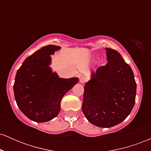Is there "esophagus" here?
<instances>
[{"mask_svg":"<svg viewBox=\"0 0 151 151\" xmlns=\"http://www.w3.org/2000/svg\"><path fill=\"white\" fill-rule=\"evenodd\" d=\"M86 81V78L85 77H81L79 78V81L80 83H84Z\"/></svg>","mask_w":151,"mask_h":151,"instance_id":"obj_1","label":"esophagus"}]
</instances>
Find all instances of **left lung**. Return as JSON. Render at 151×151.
Listing matches in <instances>:
<instances>
[{
	"mask_svg": "<svg viewBox=\"0 0 151 151\" xmlns=\"http://www.w3.org/2000/svg\"><path fill=\"white\" fill-rule=\"evenodd\" d=\"M108 63L91 72L84 86L83 113L93 125L110 128L127 118L136 101V83L131 67L117 51L106 48Z\"/></svg>",
	"mask_w": 151,
	"mask_h": 151,
	"instance_id": "1",
	"label": "left lung"
}]
</instances>
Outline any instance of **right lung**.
<instances>
[{"label": "right lung", "instance_id": "right-lung-1", "mask_svg": "<svg viewBox=\"0 0 151 151\" xmlns=\"http://www.w3.org/2000/svg\"><path fill=\"white\" fill-rule=\"evenodd\" d=\"M60 49L53 45L42 47L25 59L15 75L13 90L17 105L35 122L56 117L64 95L79 81L77 77L60 78L50 67V55Z\"/></svg>", "mask_w": 151, "mask_h": 151}]
</instances>
